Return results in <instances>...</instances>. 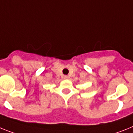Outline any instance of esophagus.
<instances>
[{
	"label": "esophagus",
	"mask_w": 133,
	"mask_h": 133,
	"mask_svg": "<svg viewBox=\"0 0 133 133\" xmlns=\"http://www.w3.org/2000/svg\"><path fill=\"white\" fill-rule=\"evenodd\" d=\"M63 79H68V76H63Z\"/></svg>",
	"instance_id": "1"
}]
</instances>
